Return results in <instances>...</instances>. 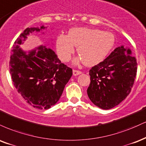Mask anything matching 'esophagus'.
Instances as JSON below:
<instances>
[{"instance_id":"obj_1","label":"esophagus","mask_w":146,"mask_h":146,"mask_svg":"<svg viewBox=\"0 0 146 146\" xmlns=\"http://www.w3.org/2000/svg\"><path fill=\"white\" fill-rule=\"evenodd\" d=\"M81 73H82V72L79 71V70H73V75H74V76H77V75H79Z\"/></svg>"}]
</instances>
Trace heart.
<instances>
[{
    "label": "heart",
    "instance_id": "heart-1",
    "mask_svg": "<svg viewBox=\"0 0 146 146\" xmlns=\"http://www.w3.org/2000/svg\"><path fill=\"white\" fill-rule=\"evenodd\" d=\"M115 44V37L110 32L94 29L78 27L70 30L68 36L59 35L56 39V51L63 62L70 59L74 52V46L80 57L76 62L83 61L87 66L102 62Z\"/></svg>",
    "mask_w": 146,
    "mask_h": 146
}]
</instances>
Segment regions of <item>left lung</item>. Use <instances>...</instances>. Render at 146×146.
Returning a JSON list of instances; mask_svg holds the SVG:
<instances>
[{"label": "left lung", "instance_id": "8db88e82", "mask_svg": "<svg viewBox=\"0 0 146 146\" xmlns=\"http://www.w3.org/2000/svg\"><path fill=\"white\" fill-rule=\"evenodd\" d=\"M129 48H116L110 55L90 70L87 92L90 100L102 109L119 104L130 94L137 75V59Z\"/></svg>", "mask_w": 146, "mask_h": 146}]
</instances>
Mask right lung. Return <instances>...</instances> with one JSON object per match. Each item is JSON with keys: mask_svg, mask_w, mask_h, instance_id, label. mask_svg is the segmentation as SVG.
I'll use <instances>...</instances> for the list:
<instances>
[{"mask_svg": "<svg viewBox=\"0 0 146 146\" xmlns=\"http://www.w3.org/2000/svg\"><path fill=\"white\" fill-rule=\"evenodd\" d=\"M44 29H26L15 41L9 61L14 87L27 102L39 109L57 102L72 75V69L61 63L50 48L40 46L28 53L20 48L29 33Z\"/></svg>", "mask_w": 146, "mask_h": 146, "instance_id": "right-lung-1", "label": "right lung"}]
</instances>
